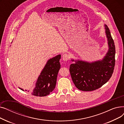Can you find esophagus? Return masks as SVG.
Segmentation results:
<instances>
[{"label": "esophagus", "mask_w": 124, "mask_h": 124, "mask_svg": "<svg viewBox=\"0 0 124 124\" xmlns=\"http://www.w3.org/2000/svg\"><path fill=\"white\" fill-rule=\"evenodd\" d=\"M69 55L67 54H64L62 56V59L63 60L65 61H68L69 59Z\"/></svg>", "instance_id": "esophagus-1"}]
</instances>
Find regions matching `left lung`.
I'll list each match as a JSON object with an SVG mask.
<instances>
[{
    "instance_id": "1",
    "label": "left lung",
    "mask_w": 124,
    "mask_h": 124,
    "mask_svg": "<svg viewBox=\"0 0 124 124\" xmlns=\"http://www.w3.org/2000/svg\"><path fill=\"white\" fill-rule=\"evenodd\" d=\"M105 29L109 49L103 59L91 63L77 61L70 65L69 71L72 81L80 90L89 92L100 88L108 81L113 73L116 61L115 46L107 25Z\"/></svg>"
}]
</instances>
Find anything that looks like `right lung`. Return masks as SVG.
I'll return each mask as SVG.
<instances>
[{
    "label": "right lung",
    "instance_id": "add662e5",
    "mask_svg": "<svg viewBox=\"0 0 124 124\" xmlns=\"http://www.w3.org/2000/svg\"><path fill=\"white\" fill-rule=\"evenodd\" d=\"M60 58L61 55H58L48 60L38 78L36 86L32 93V95L45 96L53 91L56 84L57 75L60 68ZM19 88L23 90V89Z\"/></svg>",
    "mask_w": 124,
    "mask_h": 124
}]
</instances>
